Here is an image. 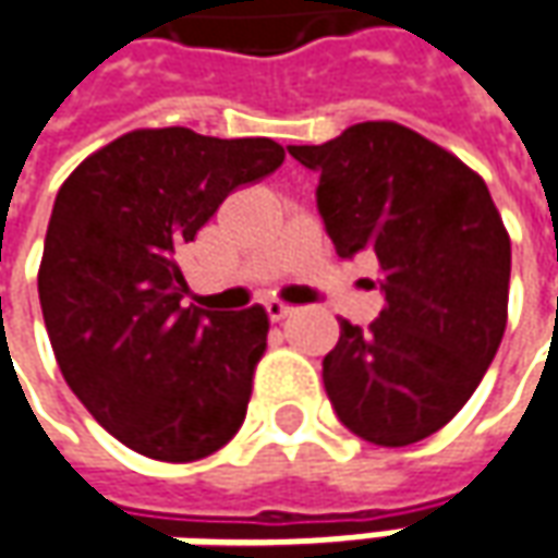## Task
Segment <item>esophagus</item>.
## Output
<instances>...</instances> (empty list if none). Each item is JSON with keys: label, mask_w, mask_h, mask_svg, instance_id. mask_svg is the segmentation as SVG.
<instances>
[{"label": "esophagus", "mask_w": 558, "mask_h": 558, "mask_svg": "<svg viewBox=\"0 0 558 558\" xmlns=\"http://www.w3.org/2000/svg\"><path fill=\"white\" fill-rule=\"evenodd\" d=\"M265 312H268V317L271 320H283V317H290L296 308L290 305V302H280V299H271L268 305H265Z\"/></svg>", "instance_id": "esophagus-1"}]
</instances>
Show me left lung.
Wrapping results in <instances>:
<instances>
[{
	"label": "left lung",
	"mask_w": 558,
	"mask_h": 558,
	"mask_svg": "<svg viewBox=\"0 0 558 558\" xmlns=\"http://www.w3.org/2000/svg\"><path fill=\"white\" fill-rule=\"evenodd\" d=\"M320 172L317 209L339 256L371 250L386 305L367 330L339 320L324 389L352 433L404 448L448 426L507 330L509 234L485 179L392 120L290 145Z\"/></svg>",
	"instance_id": "obj_1"
}]
</instances>
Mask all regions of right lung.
Here are the masks:
<instances>
[{"label": "right lung", "instance_id": "1", "mask_svg": "<svg viewBox=\"0 0 558 558\" xmlns=\"http://www.w3.org/2000/svg\"><path fill=\"white\" fill-rule=\"evenodd\" d=\"M280 163L271 138L169 125L125 132L61 184L39 262L43 317L73 395L125 448L191 463L241 429L268 315L184 308L179 253L234 187Z\"/></svg>", "mask_w": 558, "mask_h": 558}]
</instances>
